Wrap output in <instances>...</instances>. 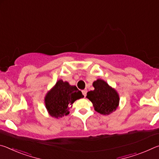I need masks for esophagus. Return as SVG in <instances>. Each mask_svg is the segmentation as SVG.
<instances>
[{
    "instance_id": "obj_1",
    "label": "esophagus",
    "mask_w": 159,
    "mask_h": 159,
    "mask_svg": "<svg viewBox=\"0 0 159 159\" xmlns=\"http://www.w3.org/2000/svg\"><path fill=\"white\" fill-rule=\"evenodd\" d=\"M82 93H83V95H84V97H85L86 96V94H87V90H82Z\"/></svg>"
}]
</instances>
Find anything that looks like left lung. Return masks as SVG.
<instances>
[{"label":"left lung","instance_id":"left-lung-1","mask_svg":"<svg viewBox=\"0 0 159 159\" xmlns=\"http://www.w3.org/2000/svg\"><path fill=\"white\" fill-rule=\"evenodd\" d=\"M95 89L87 93L94 109L102 115H109L115 111L119 105V95L105 80L98 79L93 82Z\"/></svg>","mask_w":159,"mask_h":159}]
</instances>
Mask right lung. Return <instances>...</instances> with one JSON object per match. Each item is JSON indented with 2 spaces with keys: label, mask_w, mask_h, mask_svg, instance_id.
I'll return each instance as SVG.
<instances>
[{
  "label": "right lung",
  "mask_w": 159,
  "mask_h": 159,
  "mask_svg": "<svg viewBox=\"0 0 159 159\" xmlns=\"http://www.w3.org/2000/svg\"><path fill=\"white\" fill-rule=\"evenodd\" d=\"M83 97L76 86L60 79L45 95V108L51 116L60 118L68 115L74 102Z\"/></svg>",
  "instance_id": "right-lung-1"
}]
</instances>
